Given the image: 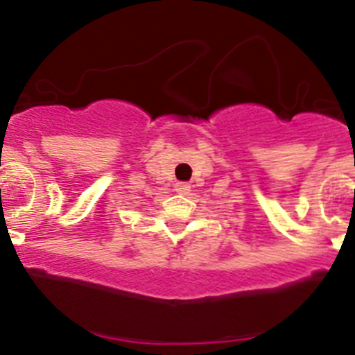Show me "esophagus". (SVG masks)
Returning <instances> with one entry per match:
<instances>
[{
	"instance_id": "1",
	"label": "esophagus",
	"mask_w": 355,
	"mask_h": 355,
	"mask_svg": "<svg viewBox=\"0 0 355 355\" xmlns=\"http://www.w3.org/2000/svg\"><path fill=\"white\" fill-rule=\"evenodd\" d=\"M174 190H175V193H180V196H188V193H190V184H188V183H175Z\"/></svg>"
}]
</instances>
